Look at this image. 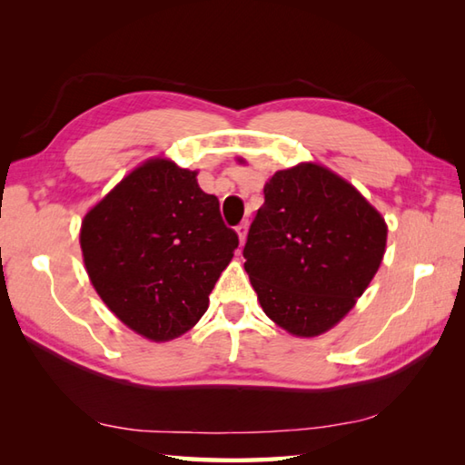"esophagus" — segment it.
<instances>
[{"label":"esophagus","mask_w":465,"mask_h":465,"mask_svg":"<svg viewBox=\"0 0 465 465\" xmlns=\"http://www.w3.org/2000/svg\"><path fill=\"white\" fill-rule=\"evenodd\" d=\"M248 227H250L248 220L242 222L238 227H235V232H238V238H240V242H242V243L245 242V238H248Z\"/></svg>","instance_id":"1"}]
</instances>
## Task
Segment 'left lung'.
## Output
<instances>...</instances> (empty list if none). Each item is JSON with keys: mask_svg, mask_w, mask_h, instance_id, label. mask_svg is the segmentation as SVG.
Here are the masks:
<instances>
[{"mask_svg": "<svg viewBox=\"0 0 465 465\" xmlns=\"http://www.w3.org/2000/svg\"><path fill=\"white\" fill-rule=\"evenodd\" d=\"M263 195L243 268L265 315L292 335L313 338L373 280L388 225L351 183L318 163L275 172Z\"/></svg>", "mask_w": 465, "mask_h": 465, "instance_id": "1", "label": "left lung"}]
</instances>
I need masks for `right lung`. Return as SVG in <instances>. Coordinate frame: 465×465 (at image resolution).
Here are the masks:
<instances>
[{
	"label": "right lung",
	"instance_id": "right-lung-1",
	"mask_svg": "<svg viewBox=\"0 0 465 465\" xmlns=\"http://www.w3.org/2000/svg\"><path fill=\"white\" fill-rule=\"evenodd\" d=\"M197 172L165 157L125 175L82 222L92 285L127 328L167 341L200 322L210 293L238 248L220 202Z\"/></svg>",
	"mask_w": 465,
	"mask_h": 465
}]
</instances>
